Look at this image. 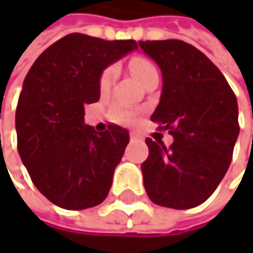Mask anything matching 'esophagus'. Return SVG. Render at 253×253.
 Segmentation results:
<instances>
[{
    "label": "esophagus",
    "mask_w": 253,
    "mask_h": 253,
    "mask_svg": "<svg viewBox=\"0 0 253 253\" xmlns=\"http://www.w3.org/2000/svg\"><path fill=\"white\" fill-rule=\"evenodd\" d=\"M130 140H133V142H136V140L140 142V140H143V139H142V136L137 134L136 131H130Z\"/></svg>",
    "instance_id": "34e87169"
}]
</instances>
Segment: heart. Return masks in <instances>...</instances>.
I'll list each match as a JSON object with an SVG mask.
<instances>
[{"mask_svg": "<svg viewBox=\"0 0 253 253\" xmlns=\"http://www.w3.org/2000/svg\"><path fill=\"white\" fill-rule=\"evenodd\" d=\"M128 69L142 86H145L146 83H149L154 79H158V70H157L155 64L151 63L148 58H143V57L131 58L128 63ZM117 73L119 72H117L116 66H108L101 73V77H99V90L101 92L110 90V87L113 86V83L117 79ZM113 117L116 122H120V123H131L136 119V113L133 110H128L126 107L117 104L113 107Z\"/></svg>", "mask_w": 253, "mask_h": 253, "instance_id": "b5f03b06", "label": "heart"}]
</instances>
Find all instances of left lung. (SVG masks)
Listing matches in <instances>:
<instances>
[{
	"label": "left lung",
	"instance_id": "left-lung-1",
	"mask_svg": "<svg viewBox=\"0 0 253 253\" xmlns=\"http://www.w3.org/2000/svg\"><path fill=\"white\" fill-rule=\"evenodd\" d=\"M161 69L163 92L151 120L174 142L146 139L149 155L140 166L149 199L189 210L205 202L231 163L239 136L237 99L223 73L198 48L177 39L139 41Z\"/></svg>",
	"mask_w": 253,
	"mask_h": 253
}]
</instances>
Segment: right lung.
Returning a JSON list of instances; mask_svg holds the SVG:
<instances>
[{
	"label": "right lung",
	"instance_id": "right-lung-1",
	"mask_svg": "<svg viewBox=\"0 0 253 253\" xmlns=\"http://www.w3.org/2000/svg\"><path fill=\"white\" fill-rule=\"evenodd\" d=\"M136 48L131 39L70 33L26 75L16 110L17 149L33 184L60 208H92L110 192L128 131L110 125L96 133L84 125V105L99 99L104 69Z\"/></svg>",
	"mask_w": 253,
	"mask_h": 253
}]
</instances>
